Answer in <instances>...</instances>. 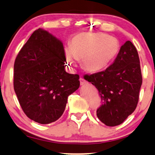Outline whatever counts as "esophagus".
Instances as JSON below:
<instances>
[{
	"instance_id": "34e87169",
	"label": "esophagus",
	"mask_w": 155,
	"mask_h": 155,
	"mask_svg": "<svg viewBox=\"0 0 155 155\" xmlns=\"http://www.w3.org/2000/svg\"><path fill=\"white\" fill-rule=\"evenodd\" d=\"M80 83H81V85H85V84H86L87 82L85 81L83 78H80Z\"/></svg>"
}]
</instances>
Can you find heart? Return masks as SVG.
Returning a JSON list of instances; mask_svg holds the SVG:
<instances>
[{"label":"heart","instance_id":"1","mask_svg":"<svg viewBox=\"0 0 155 155\" xmlns=\"http://www.w3.org/2000/svg\"><path fill=\"white\" fill-rule=\"evenodd\" d=\"M119 41L116 38L104 33H82L74 36L70 47L65 49L69 65L75 66L82 60L83 66L89 72L104 70L117 55Z\"/></svg>","mask_w":155,"mask_h":155}]
</instances>
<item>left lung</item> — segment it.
Returning a JSON list of instances; mask_svg holds the SVG:
<instances>
[{
	"instance_id": "obj_1",
	"label": "left lung",
	"mask_w": 155,
	"mask_h": 155,
	"mask_svg": "<svg viewBox=\"0 0 155 155\" xmlns=\"http://www.w3.org/2000/svg\"><path fill=\"white\" fill-rule=\"evenodd\" d=\"M84 78L98 90L103 104L96 114L106 126L119 125L136 109L142 76L138 52L130 41L121 46L111 65Z\"/></svg>"
}]
</instances>
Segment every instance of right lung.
<instances>
[{
    "instance_id": "1",
    "label": "right lung",
    "mask_w": 155,
    "mask_h": 155,
    "mask_svg": "<svg viewBox=\"0 0 155 155\" xmlns=\"http://www.w3.org/2000/svg\"><path fill=\"white\" fill-rule=\"evenodd\" d=\"M65 62L62 41L42 28L34 31L18 52L13 87L30 119L41 124L57 121L69 95L79 88V75L68 73Z\"/></svg>"
}]
</instances>
